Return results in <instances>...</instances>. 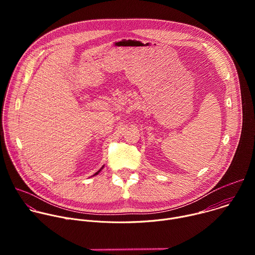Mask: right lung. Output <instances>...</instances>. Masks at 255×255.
<instances>
[{
  "label": "right lung",
  "mask_w": 255,
  "mask_h": 255,
  "mask_svg": "<svg viewBox=\"0 0 255 255\" xmlns=\"http://www.w3.org/2000/svg\"><path fill=\"white\" fill-rule=\"evenodd\" d=\"M103 168H104V165H103V166H102V167H101V169H99V170H98V171H97V172H96V173H95V174H94V175H97V174H98V173H99V172H100V171H101V170H102V169H103Z\"/></svg>",
  "instance_id": "1"
}]
</instances>
